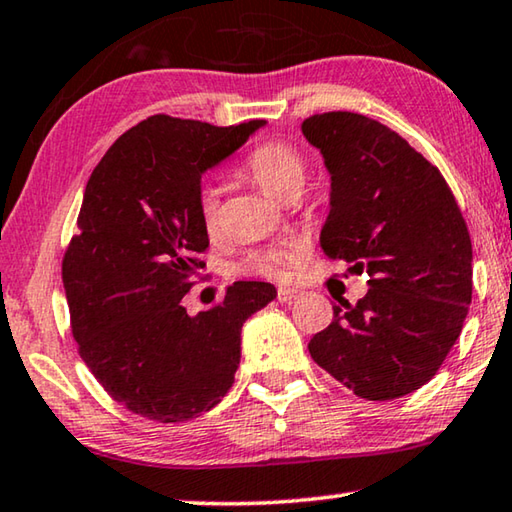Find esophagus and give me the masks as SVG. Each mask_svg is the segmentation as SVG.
I'll use <instances>...</instances> for the list:
<instances>
[{
    "instance_id": "34e87169",
    "label": "esophagus",
    "mask_w": 512,
    "mask_h": 512,
    "mask_svg": "<svg viewBox=\"0 0 512 512\" xmlns=\"http://www.w3.org/2000/svg\"><path fill=\"white\" fill-rule=\"evenodd\" d=\"M301 295H304V292L297 290V288H279V295H276V297H279L281 304H295V301Z\"/></svg>"
}]
</instances>
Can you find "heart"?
<instances>
[{"instance_id":"obj_1","label":"heart","mask_w":512,"mask_h":512,"mask_svg":"<svg viewBox=\"0 0 512 512\" xmlns=\"http://www.w3.org/2000/svg\"><path fill=\"white\" fill-rule=\"evenodd\" d=\"M242 172L258 188H263L267 195L279 201H292L306 183L304 156L286 140H267L251 149L245 161H242ZM197 213L206 233L213 236L217 226H220V190L213 183H201L197 195ZM292 258H295V249L290 245L261 247L245 258L242 270L267 276V279H283Z\"/></svg>"}]
</instances>
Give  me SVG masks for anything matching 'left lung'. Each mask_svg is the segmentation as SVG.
I'll return each mask as SVG.
<instances>
[{"label": "left lung", "instance_id": "8db88e82", "mask_svg": "<svg viewBox=\"0 0 512 512\" xmlns=\"http://www.w3.org/2000/svg\"><path fill=\"white\" fill-rule=\"evenodd\" d=\"M331 174L320 247L367 274L308 351L370 401L404 397L440 370L472 304V240L440 170L372 117L333 111L301 124Z\"/></svg>", "mask_w": 512, "mask_h": 512}]
</instances>
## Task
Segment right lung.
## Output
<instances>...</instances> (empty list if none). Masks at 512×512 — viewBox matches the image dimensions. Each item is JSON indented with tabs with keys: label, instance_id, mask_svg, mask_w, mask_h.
Here are the masks:
<instances>
[{
	"label": "right lung",
	"instance_id": "1",
	"mask_svg": "<svg viewBox=\"0 0 512 512\" xmlns=\"http://www.w3.org/2000/svg\"><path fill=\"white\" fill-rule=\"evenodd\" d=\"M261 127L152 115L88 179L63 258L72 335L108 395L147 420L186 422L220 404L240 365L242 324L276 297L272 283L236 281L211 311L183 306L206 265L201 174Z\"/></svg>",
	"mask_w": 512,
	"mask_h": 512
}]
</instances>
